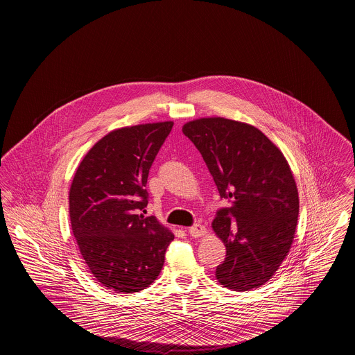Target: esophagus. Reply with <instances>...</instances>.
Here are the masks:
<instances>
[{
	"label": "esophagus",
	"instance_id": "obj_1",
	"mask_svg": "<svg viewBox=\"0 0 355 355\" xmlns=\"http://www.w3.org/2000/svg\"><path fill=\"white\" fill-rule=\"evenodd\" d=\"M189 234L191 236H194V238L203 236V234H206V227L202 226V225H200V223H196V225H193V226L189 229Z\"/></svg>",
	"mask_w": 355,
	"mask_h": 355
}]
</instances>
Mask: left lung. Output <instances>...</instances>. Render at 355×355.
<instances>
[{
    "mask_svg": "<svg viewBox=\"0 0 355 355\" xmlns=\"http://www.w3.org/2000/svg\"><path fill=\"white\" fill-rule=\"evenodd\" d=\"M182 132L202 154L220 198L230 202L211 223L226 246L218 282L236 291L262 286L286 258L300 213L285 155L261 130L233 119H194Z\"/></svg>",
    "mask_w": 355,
    "mask_h": 355,
    "instance_id": "1",
    "label": "left lung"
}]
</instances>
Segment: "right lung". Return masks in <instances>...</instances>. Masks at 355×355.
I'll list each match as a JSON object with an SVG mask.
<instances>
[{"label": "right lung", "mask_w": 355, "mask_h": 355, "mask_svg": "<svg viewBox=\"0 0 355 355\" xmlns=\"http://www.w3.org/2000/svg\"><path fill=\"white\" fill-rule=\"evenodd\" d=\"M173 122L121 128L81 161L69 191L71 230L89 271L102 286L132 294L155 281L174 239L145 217L149 170Z\"/></svg>", "instance_id": "add662e5"}]
</instances>
